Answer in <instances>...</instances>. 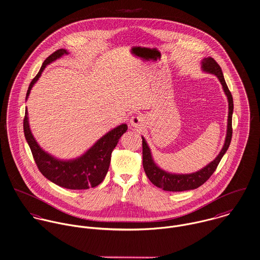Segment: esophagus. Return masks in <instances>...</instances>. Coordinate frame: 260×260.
Segmentation results:
<instances>
[{
    "label": "esophagus",
    "mask_w": 260,
    "mask_h": 260,
    "mask_svg": "<svg viewBox=\"0 0 260 260\" xmlns=\"http://www.w3.org/2000/svg\"><path fill=\"white\" fill-rule=\"evenodd\" d=\"M144 123H145V119H144V116L141 115V114L134 115V116L131 118V124H132V126H134V127L141 128V127L144 126Z\"/></svg>",
    "instance_id": "1"
}]
</instances>
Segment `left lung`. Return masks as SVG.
Listing matches in <instances>:
<instances>
[{
  "label": "left lung",
  "mask_w": 260,
  "mask_h": 260,
  "mask_svg": "<svg viewBox=\"0 0 260 260\" xmlns=\"http://www.w3.org/2000/svg\"><path fill=\"white\" fill-rule=\"evenodd\" d=\"M202 68L204 71H207L210 73L215 74L224 89L225 94L227 95L228 103H229V113H228V125H227V135L225 144L223 146V149L221 150L218 156L211 161L205 168L202 170L193 173V174H187V175H173L170 173H167L162 170H160L156 164L154 162L150 148L148 147L146 141L143 139V166L144 170L146 172V175L148 176L149 180L160 189L165 191H171V192H182L187 190H194L203 185L208 179L213 175L215 170L217 169L222 156L226 153V151L229 148V145L231 143L232 139V113H233V99L232 94L225 82L222 69L219 66V64L212 58L207 57L204 58L202 61Z\"/></svg>",
  "instance_id": "8db88e82"
}]
</instances>
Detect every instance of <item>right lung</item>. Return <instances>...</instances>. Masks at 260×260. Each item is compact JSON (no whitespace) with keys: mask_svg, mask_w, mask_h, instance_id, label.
<instances>
[{"mask_svg":"<svg viewBox=\"0 0 260 260\" xmlns=\"http://www.w3.org/2000/svg\"><path fill=\"white\" fill-rule=\"evenodd\" d=\"M64 54H67L65 49H58L45 59L38 74L33 78L29 85L26 100L32 86L38 80L46 65ZM23 126L26 141L41 174L54 184L70 190L94 188L104 181L109 168L111 153L116 147L120 137L127 129L126 124H121L99 140L83 156L72 160H59L45 153L35 141L29 127L27 108Z\"/></svg>","mask_w":260,"mask_h":260,"instance_id":"1","label":"right lung"}]
</instances>
